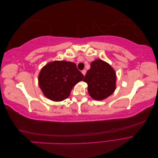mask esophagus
Returning a JSON list of instances; mask_svg holds the SVG:
<instances>
[{"instance_id":"1","label":"esophagus","mask_w":158,"mask_h":158,"mask_svg":"<svg viewBox=\"0 0 158 158\" xmlns=\"http://www.w3.org/2000/svg\"><path fill=\"white\" fill-rule=\"evenodd\" d=\"M82 74L84 75V76H85V73H86V70H83L82 71Z\"/></svg>"}]
</instances>
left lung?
I'll use <instances>...</instances> for the list:
<instances>
[{
	"mask_svg": "<svg viewBox=\"0 0 158 158\" xmlns=\"http://www.w3.org/2000/svg\"><path fill=\"white\" fill-rule=\"evenodd\" d=\"M89 95L96 100H102L111 95L115 89L116 74L109 64L97 59L90 64V69L84 76Z\"/></svg>",
	"mask_w": 158,
	"mask_h": 158,
	"instance_id": "1",
	"label": "left lung"
}]
</instances>
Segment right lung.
I'll list each match as a JSON object with an SVG mask.
<instances>
[{
  "instance_id": "1",
  "label": "right lung",
  "mask_w": 158,
  "mask_h": 158,
  "mask_svg": "<svg viewBox=\"0 0 158 158\" xmlns=\"http://www.w3.org/2000/svg\"><path fill=\"white\" fill-rule=\"evenodd\" d=\"M84 75L74 63L54 61L46 64L39 75V85L45 96L55 102L67 98L74 85Z\"/></svg>"
}]
</instances>
